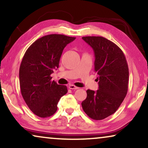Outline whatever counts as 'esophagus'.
I'll use <instances>...</instances> for the list:
<instances>
[{"label":"esophagus","mask_w":148,"mask_h":148,"mask_svg":"<svg viewBox=\"0 0 148 148\" xmlns=\"http://www.w3.org/2000/svg\"><path fill=\"white\" fill-rule=\"evenodd\" d=\"M69 88L71 89V90H77V89H79L78 87H76L75 86H74V85H72V84H71L69 86Z\"/></svg>","instance_id":"34e87169"}]
</instances>
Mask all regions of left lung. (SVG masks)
<instances>
[{
  "instance_id": "1",
  "label": "left lung",
  "mask_w": 148,
  "mask_h": 148,
  "mask_svg": "<svg viewBox=\"0 0 148 148\" xmlns=\"http://www.w3.org/2000/svg\"><path fill=\"white\" fill-rule=\"evenodd\" d=\"M82 39L94 52V71L98 75V90H88L82 103L90 118L102 120L118 110L127 94L129 68L126 58L118 46L101 36H86Z\"/></svg>"
}]
</instances>
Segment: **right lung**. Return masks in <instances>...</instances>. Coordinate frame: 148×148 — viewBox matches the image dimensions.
Returning a JSON list of instances; mask_svg holds the SVG:
<instances>
[{
  "label": "right lung",
  "mask_w": 148,
  "mask_h": 148,
  "mask_svg": "<svg viewBox=\"0 0 148 148\" xmlns=\"http://www.w3.org/2000/svg\"><path fill=\"white\" fill-rule=\"evenodd\" d=\"M75 40L61 34L44 36L24 54L19 68L20 90L26 104L39 117L53 115L58 101L67 93L66 86L51 81L50 75L58 68L64 47Z\"/></svg>",
  "instance_id": "right-lung-1"
}]
</instances>
